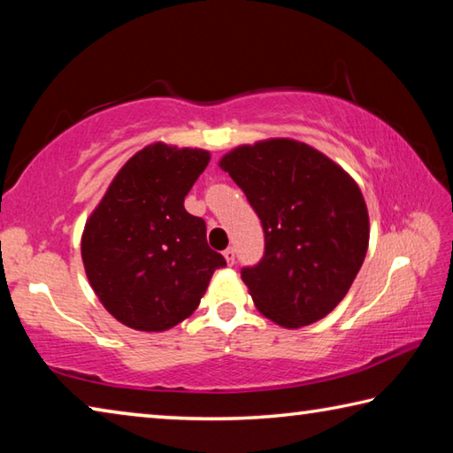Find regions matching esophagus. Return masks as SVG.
I'll use <instances>...</instances> for the list:
<instances>
[{
	"label": "esophagus",
	"instance_id": "1",
	"mask_svg": "<svg viewBox=\"0 0 453 453\" xmlns=\"http://www.w3.org/2000/svg\"><path fill=\"white\" fill-rule=\"evenodd\" d=\"M224 257H226L227 265H234V264H235V250H234V248H227V250L224 251Z\"/></svg>",
	"mask_w": 453,
	"mask_h": 453
}]
</instances>
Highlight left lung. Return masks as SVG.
Returning <instances> with one entry per match:
<instances>
[{
  "label": "left lung",
  "mask_w": 453,
  "mask_h": 453,
  "mask_svg": "<svg viewBox=\"0 0 453 453\" xmlns=\"http://www.w3.org/2000/svg\"><path fill=\"white\" fill-rule=\"evenodd\" d=\"M262 219L265 251L243 267L256 308L283 327L326 318L354 283L370 218L349 173L308 143L275 137L219 159Z\"/></svg>",
  "instance_id": "1"
}]
</instances>
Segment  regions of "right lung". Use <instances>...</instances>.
Segmentation results:
<instances>
[{
  "instance_id": "obj_1",
  "label": "right lung",
  "mask_w": 453,
  "mask_h": 453,
  "mask_svg": "<svg viewBox=\"0 0 453 453\" xmlns=\"http://www.w3.org/2000/svg\"><path fill=\"white\" fill-rule=\"evenodd\" d=\"M208 164L205 150L151 143L127 159L89 216L83 267L99 302L124 326H178L226 265L205 240V221L183 208Z\"/></svg>"
}]
</instances>
